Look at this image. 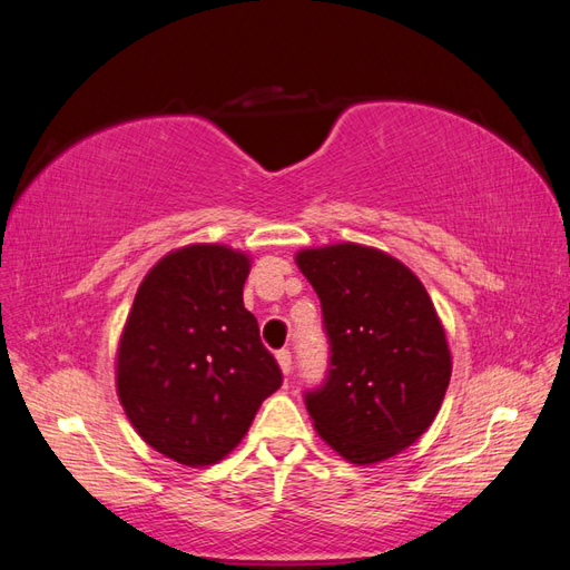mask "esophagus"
<instances>
[{
	"label": "esophagus",
	"mask_w": 570,
	"mask_h": 570,
	"mask_svg": "<svg viewBox=\"0 0 570 570\" xmlns=\"http://www.w3.org/2000/svg\"><path fill=\"white\" fill-rule=\"evenodd\" d=\"M275 361H278V366L285 375L292 371V354L287 350H281L278 354H275Z\"/></svg>",
	"instance_id": "34e87169"
}]
</instances>
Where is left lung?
<instances>
[{"label": "left lung", "instance_id": "1", "mask_svg": "<svg viewBox=\"0 0 570 570\" xmlns=\"http://www.w3.org/2000/svg\"><path fill=\"white\" fill-rule=\"evenodd\" d=\"M331 340L323 387L306 392L321 440L350 463L392 459L433 425L452 377L444 325L416 273L375 247L299 249Z\"/></svg>", "mask_w": 570, "mask_h": 570}]
</instances>
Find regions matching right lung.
Returning a JSON list of instances; mask_svg holds the SVG:
<instances>
[{"mask_svg": "<svg viewBox=\"0 0 570 570\" xmlns=\"http://www.w3.org/2000/svg\"><path fill=\"white\" fill-rule=\"evenodd\" d=\"M249 254L187 245L149 268L116 352V392L151 450L189 469L243 442L283 373L243 302Z\"/></svg>", "mask_w": 570, "mask_h": 570, "instance_id": "right-lung-1", "label": "right lung"}]
</instances>
